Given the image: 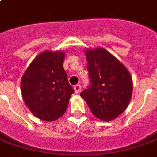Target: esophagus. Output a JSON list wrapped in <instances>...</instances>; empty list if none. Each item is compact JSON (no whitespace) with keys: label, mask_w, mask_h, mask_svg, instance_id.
Masks as SVG:
<instances>
[{"label":"esophagus","mask_w":157,"mask_h":157,"mask_svg":"<svg viewBox=\"0 0 157 157\" xmlns=\"http://www.w3.org/2000/svg\"><path fill=\"white\" fill-rule=\"evenodd\" d=\"M81 87L80 85H76V86H74V90H75L76 93H79V92L81 91Z\"/></svg>","instance_id":"esophagus-1"}]
</instances>
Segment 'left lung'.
<instances>
[{
  "label": "left lung",
  "mask_w": 157,
  "mask_h": 157,
  "mask_svg": "<svg viewBox=\"0 0 157 157\" xmlns=\"http://www.w3.org/2000/svg\"><path fill=\"white\" fill-rule=\"evenodd\" d=\"M91 85L81 93L91 113L103 121H111L128 106L132 79L127 67L103 48L85 49Z\"/></svg>",
  "instance_id": "8db88e82"
}]
</instances>
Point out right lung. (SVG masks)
Instances as JSON below:
<instances>
[{
    "label": "right lung",
    "instance_id": "right-lung-1",
    "mask_svg": "<svg viewBox=\"0 0 157 157\" xmlns=\"http://www.w3.org/2000/svg\"><path fill=\"white\" fill-rule=\"evenodd\" d=\"M65 52L44 51L29 64L20 87L23 100L33 115L51 122L61 118L74 92L63 68Z\"/></svg>",
    "mask_w": 157,
    "mask_h": 157
}]
</instances>
